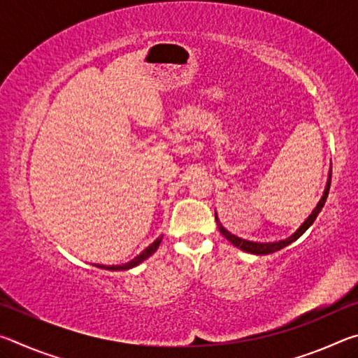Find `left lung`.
<instances>
[{"instance_id": "1", "label": "left lung", "mask_w": 358, "mask_h": 358, "mask_svg": "<svg viewBox=\"0 0 358 358\" xmlns=\"http://www.w3.org/2000/svg\"><path fill=\"white\" fill-rule=\"evenodd\" d=\"M330 181H331V169L329 172V180H327V185H325V189H324V194L322 197H320V201L317 202L316 208H314L311 211V215L306 217L305 222L301 224V226L295 230V232L290 235V237L284 238V240H280V241H268V243H260V241H251V240H245L241 237H237V235L230 234L227 229H224L222 224L220 222V220H217V215L215 213V217H216V222H217V227H220V232L226 237L230 243H232L234 246L240 248L241 251L245 252H250V254H256V256H266V254H273L276 251L282 250V248L289 246L290 243H294V241L299 240L303 234L306 232L308 229L311 227V224L316 221L317 215L320 213V210H322V207L325 205V201H327V196H329V189H330Z\"/></svg>"}]
</instances>
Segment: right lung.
<instances>
[{"mask_svg": "<svg viewBox=\"0 0 358 358\" xmlns=\"http://www.w3.org/2000/svg\"><path fill=\"white\" fill-rule=\"evenodd\" d=\"M162 237H164V235H161V237H157V238L153 241V243L145 248V250H143L141 254H138V256H136L134 259L129 260V262L123 264V265H96V264H94V266H98V268H104V270H110V271H123V270L134 268V266L141 265V264L143 262V260H147V259L151 256V254L156 252V250H157V248H159V245H161Z\"/></svg>", "mask_w": 358, "mask_h": 358, "instance_id": "right-lung-1", "label": "right lung"}]
</instances>
